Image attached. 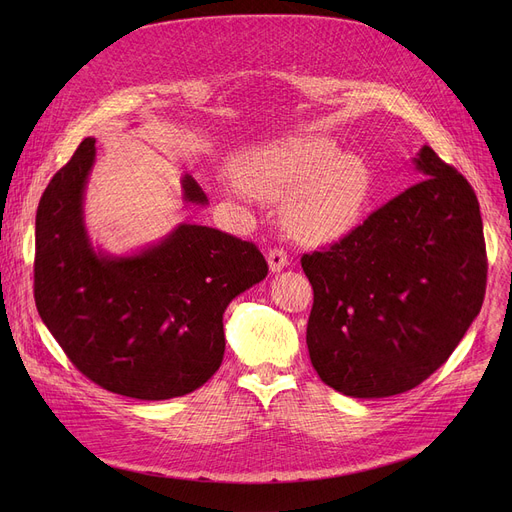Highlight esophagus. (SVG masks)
I'll list each match as a JSON object with an SVG mask.
<instances>
[{"label":"esophagus","instance_id":"esophagus-1","mask_svg":"<svg viewBox=\"0 0 512 512\" xmlns=\"http://www.w3.org/2000/svg\"><path fill=\"white\" fill-rule=\"evenodd\" d=\"M267 263H270L272 272H280L288 265V255L284 253V249H272L267 253Z\"/></svg>","mask_w":512,"mask_h":512}]
</instances>
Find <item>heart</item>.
<instances>
[{
  "label": "heart",
  "instance_id": "obj_1",
  "mask_svg": "<svg viewBox=\"0 0 512 512\" xmlns=\"http://www.w3.org/2000/svg\"><path fill=\"white\" fill-rule=\"evenodd\" d=\"M226 195L282 199V226L294 240L326 245L353 232L371 201V170L353 151L321 137H286L255 147L234 166Z\"/></svg>",
  "mask_w": 512,
  "mask_h": 512
}]
</instances>
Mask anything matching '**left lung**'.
Instances as JSON below:
<instances>
[{
  "mask_svg": "<svg viewBox=\"0 0 512 512\" xmlns=\"http://www.w3.org/2000/svg\"><path fill=\"white\" fill-rule=\"evenodd\" d=\"M419 180L330 249L305 253L311 363L353 398L407 392L442 367L477 317L488 257L467 178L423 145Z\"/></svg>",
  "mask_w": 512,
  "mask_h": 512,
  "instance_id": "8db88e82",
  "label": "left lung"
}]
</instances>
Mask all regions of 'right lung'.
I'll return each instance as SVG.
<instances>
[{
  "instance_id": "1",
  "label": "right lung",
  "mask_w": 512,
  "mask_h": 512,
  "mask_svg": "<svg viewBox=\"0 0 512 512\" xmlns=\"http://www.w3.org/2000/svg\"><path fill=\"white\" fill-rule=\"evenodd\" d=\"M95 161L85 139L56 172L35 222V303L72 365L114 394L168 400L201 388L224 359V311L267 276L249 240L180 224L128 257L91 247L83 195ZM186 203L207 205L193 176Z\"/></svg>"
}]
</instances>
